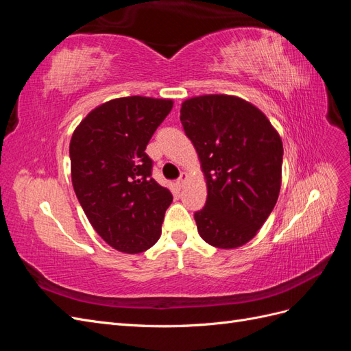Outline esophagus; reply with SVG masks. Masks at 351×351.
Listing matches in <instances>:
<instances>
[{
	"instance_id": "esophagus-1",
	"label": "esophagus",
	"mask_w": 351,
	"mask_h": 351,
	"mask_svg": "<svg viewBox=\"0 0 351 351\" xmlns=\"http://www.w3.org/2000/svg\"><path fill=\"white\" fill-rule=\"evenodd\" d=\"M187 178H189V176H187L186 173H183L182 176H180V178L177 180V186H178V187H183L184 183L187 182Z\"/></svg>"
}]
</instances>
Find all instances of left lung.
<instances>
[{"instance_id": "left-lung-1", "label": "left lung", "mask_w": 351, "mask_h": 351, "mask_svg": "<svg viewBox=\"0 0 351 351\" xmlns=\"http://www.w3.org/2000/svg\"><path fill=\"white\" fill-rule=\"evenodd\" d=\"M180 121L206 180V204L195 214L199 234L214 247H240L278 200L281 137L259 108L232 95L186 99Z\"/></svg>"}]
</instances>
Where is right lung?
<instances>
[{"instance_id": "add662e5", "label": "right lung", "mask_w": 351, "mask_h": 351, "mask_svg": "<svg viewBox=\"0 0 351 351\" xmlns=\"http://www.w3.org/2000/svg\"><path fill=\"white\" fill-rule=\"evenodd\" d=\"M171 99L124 97L92 110L70 141L71 183L95 231L123 253L158 241L173 195L152 178L145 149Z\"/></svg>"}]
</instances>
